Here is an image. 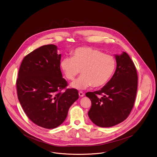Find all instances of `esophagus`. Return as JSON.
Listing matches in <instances>:
<instances>
[{
  "instance_id": "34e87169",
  "label": "esophagus",
  "mask_w": 157,
  "mask_h": 157,
  "mask_svg": "<svg viewBox=\"0 0 157 157\" xmlns=\"http://www.w3.org/2000/svg\"><path fill=\"white\" fill-rule=\"evenodd\" d=\"M79 95L80 97H83V96H84L85 94H84V93H83L82 92L80 91V92H79Z\"/></svg>"
}]
</instances>
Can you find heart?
Listing matches in <instances>:
<instances>
[{
	"instance_id": "heart-1",
	"label": "heart",
	"mask_w": 157,
	"mask_h": 157,
	"mask_svg": "<svg viewBox=\"0 0 157 157\" xmlns=\"http://www.w3.org/2000/svg\"><path fill=\"white\" fill-rule=\"evenodd\" d=\"M61 67L65 77L70 81L81 72L82 75L71 83L72 88L85 89L105 85L113 75L116 68L114 56L90 47H79L72 52V57H65Z\"/></svg>"
}]
</instances>
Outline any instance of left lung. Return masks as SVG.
<instances>
[{"instance_id": "obj_1", "label": "left lung", "mask_w": 157, "mask_h": 157, "mask_svg": "<svg viewBox=\"0 0 157 157\" xmlns=\"http://www.w3.org/2000/svg\"><path fill=\"white\" fill-rule=\"evenodd\" d=\"M115 58L117 67L110 80L101 90L86 94L92 102L88 116L101 127H112L126 119L137 94L138 76L134 63L125 52Z\"/></svg>"}]
</instances>
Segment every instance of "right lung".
Masks as SVG:
<instances>
[{
	"mask_svg": "<svg viewBox=\"0 0 157 157\" xmlns=\"http://www.w3.org/2000/svg\"><path fill=\"white\" fill-rule=\"evenodd\" d=\"M57 47L45 45L23 58L16 87L18 99L27 117L36 125L52 129L67 118L69 107L78 98L75 89H67L60 69L61 55Z\"/></svg>",
	"mask_w": 157,
	"mask_h": 157,
	"instance_id": "obj_1",
	"label": "right lung"
}]
</instances>
